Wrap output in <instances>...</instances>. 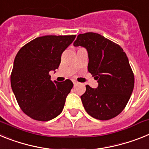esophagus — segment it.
I'll return each instance as SVG.
<instances>
[{
  "instance_id": "1",
  "label": "esophagus",
  "mask_w": 149,
  "mask_h": 149,
  "mask_svg": "<svg viewBox=\"0 0 149 149\" xmlns=\"http://www.w3.org/2000/svg\"><path fill=\"white\" fill-rule=\"evenodd\" d=\"M73 85H77V84H78V82H76V81H73Z\"/></svg>"
}]
</instances>
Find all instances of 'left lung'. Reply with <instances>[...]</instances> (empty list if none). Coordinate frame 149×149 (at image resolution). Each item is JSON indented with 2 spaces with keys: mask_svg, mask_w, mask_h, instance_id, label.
<instances>
[{
  "mask_svg": "<svg viewBox=\"0 0 149 149\" xmlns=\"http://www.w3.org/2000/svg\"><path fill=\"white\" fill-rule=\"evenodd\" d=\"M73 46L87 50L88 70L97 80V88L86 85L81 96L85 111L99 120L117 116L126 107L134 87L126 53L118 44L92 32L79 34Z\"/></svg>",
  "mask_w": 149,
  "mask_h": 149,
  "instance_id": "1",
  "label": "left lung"
}]
</instances>
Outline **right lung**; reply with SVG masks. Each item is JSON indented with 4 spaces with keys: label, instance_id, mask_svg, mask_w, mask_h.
I'll return each mask as SVG.
<instances>
[{
    "label": "right lung",
    "instance_id": "1",
    "mask_svg": "<svg viewBox=\"0 0 149 149\" xmlns=\"http://www.w3.org/2000/svg\"><path fill=\"white\" fill-rule=\"evenodd\" d=\"M76 35H48L24 45L15 56L11 87L19 107L33 119L47 121L60 115L73 86L70 79L52 81L50 71L58 69L63 52Z\"/></svg>",
    "mask_w": 149,
    "mask_h": 149
}]
</instances>
